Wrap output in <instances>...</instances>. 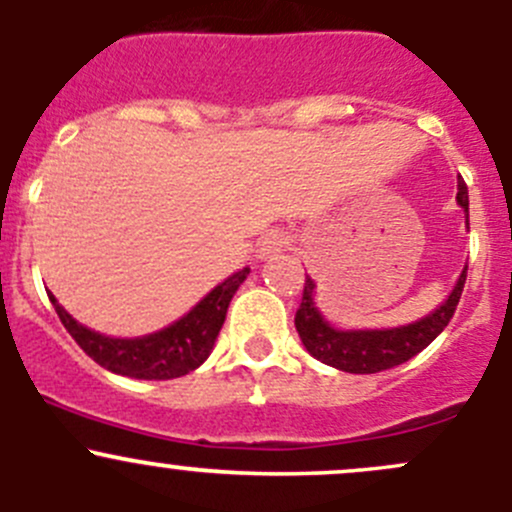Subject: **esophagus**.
I'll return each instance as SVG.
<instances>
[{"label": "esophagus", "mask_w": 512, "mask_h": 512, "mask_svg": "<svg viewBox=\"0 0 512 512\" xmlns=\"http://www.w3.org/2000/svg\"><path fill=\"white\" fill-rule=\"evenodd\" d=\"M287 247V235L280 230H270L260 237L257 242V257L267 260V257H275L277 252H282Z\"/></svg>", "instance_id": "34e87169"}]
</instances>
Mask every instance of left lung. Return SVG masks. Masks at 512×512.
I'll use <instances>...</instances> for the list:
<instances>
[{"instance_id":"8db88e82","label":"left lung","mask_w":512,"mask_h":512,"mask_svg":"<svg viewBox=\"0 0 512 512\" xmlns=\"http://www.w3.org/2000/svg\"><path fill=\"white\" fill-rule=\"evenodd\" d=\"M456 200L463 213L468 215V185L463 183V178H458ZM466 270L468 267H463L461 277H458L456 287L448 294L446 302L428 317L406 324V327L352 329V332L334 329L322 317V312L314 304V280L307 277L302 302L294 314V327H297L299 339L307 347V352L322 364L334 366L339 371H349V374H376V371L394 369V366L409 361L411 356L423 352L448 327L458 307V299H461L463 285H466Z\"/></svg>"}]
</instances>
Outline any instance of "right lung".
Instances as JSON below:
<instances>
[{
  "mask_svg": "<svg viewBox=\"0 0 512 512\" xmlns=\"http://www.w3.org/2000/svg\"><path fill=\"white\" fill-rule=\"evenodd\" d=\"M250 267H242L210 294H205L185 317L173 322L170 327L160 329L156 334L136 339H113L103 337L94 329L76 322L59 302L54 294H49L56 314L66 332L74 337V342L84 349L96 364L113 374L131 376V379H178V376L190 374L198 369L215 347L220 329H223L227 307H230L232 294L247 280Z\"/></svg>",
  "mask_w": 512,
  "mask_h": 512,
  "instance_id": "add662e5",
  "label": "right lung"
}]
</instances>
